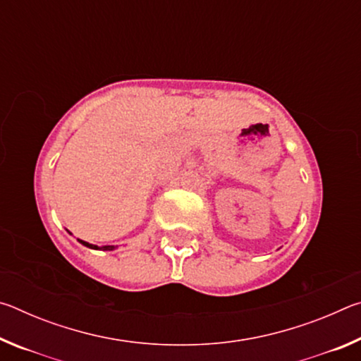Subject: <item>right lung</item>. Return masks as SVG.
Masks as SVG:
<instances>
[{
  "label": "right lung",
  "instance_id": "right-lung-1",
  "mask_svg": "<svg viewBox=\"0 0 361 361\" xmlns=\"http://www.w3.org/2000/svg\"><path fill=\"white\" fill-rule=\"evenodd\" d=\"M81 243L82 245H85V247H89V248H95V250H113L114 247H111V245H106V247H102V248H99L97 245H92V243H87V242H82L81 240Z\"/></svg>",
  "mask_w": 361,
  "mask_h": 361
}]
</instances>
